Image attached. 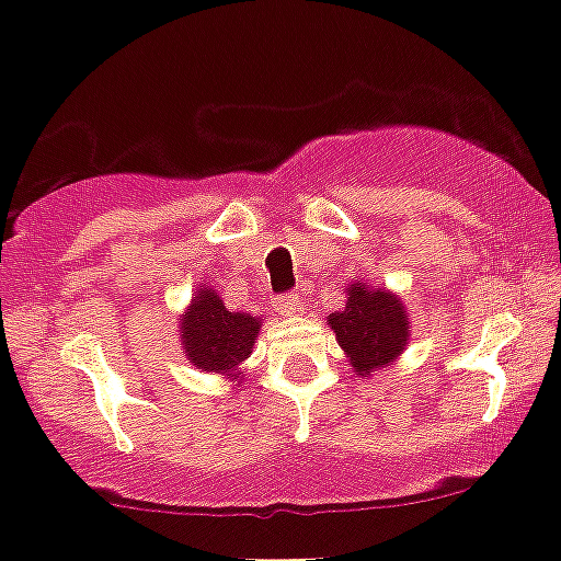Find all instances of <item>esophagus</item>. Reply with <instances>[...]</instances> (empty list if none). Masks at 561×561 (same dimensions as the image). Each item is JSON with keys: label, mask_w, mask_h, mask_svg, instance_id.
<instances>
[{"label": "esophagus", "mask_w": 561, "mask_h": 561, "mask_svg": "<svg viewBox=\"0 0 561 561\" xmlns=\"http://www.w3.org/2000/svg\"><path fill=\"white\" fill-rule=\"evenodd\" d=\"M298 304H301L298 301V293H279V296L271 301V307H274L279 314H293L298 312Z\"/></svg>", "instance_id": "1"}]
</instances>
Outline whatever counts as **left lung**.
Listing matches in <instances>:
<instances>
[{"mask_svg": "<svg viewBox=\"0 0 561 561\" xmlns=\"http://www.w3.org/2000/svg\"><path fill=\"white\" fill-rule=\"evenodd\" d=\"M328 322L358 375L390 364L404 350L410 328L393 296L366 285L353 287L342 312L328 317Z\"/></svg>", "mask_w": 561, "mask_h": 561, "instance_id": "8db88e82", "label": "left lung"}]
</instances>
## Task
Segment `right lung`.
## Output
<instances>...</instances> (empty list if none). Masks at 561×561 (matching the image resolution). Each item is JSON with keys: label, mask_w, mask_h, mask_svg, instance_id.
I'll return each mask as SVG.
<instances>
[{"label": "right lung", "mask_w": 561, "mask_h": 561, "mask_svg": "<svg viewBox=\"0 0 561 561\" xmlns=\"http://www.w3.org/2000/svg\"><path fill=\"white\" fill-rule=\"evenodd\" d=\"M257 328V317L228 312L217 293L201 287L190 312L181 320V342L192 366L222 375L249 358Z\"/></svg>", "instance_id": "obj_1"}]
</instances>
